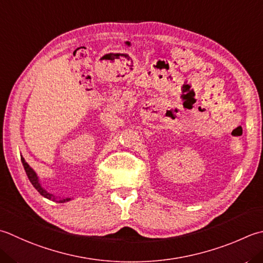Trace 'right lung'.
Instances as JSON below:
<instances>
[{"mask_svg": "<svg viewBox=\"0 0 263 263\" xmlns=\"http://www.w3.org/2000/svg\"><path fill=\"white\" fill-rule=\"evenodd\" d=\"M22 162H23L24 168H25V171H26V174H27V177H28V179H29V181L32 182V184L34 186V188H35L36 190H37V192H39L41 195H42L43 197L48 198V199H51V200H53V202H58V203H65V202H68V200H70V198L55 197L54 195H52V194H50V193L46 192V190H45L42 186H41V183H40V180H39L37 174L35 173L34 170L28 165L27 162H26L24 158H22Z\"/></svg>", "mask_w": 263, "mask_h": 263, "instance_id": "add662e5", "label": "right lung"}]
</instances>
